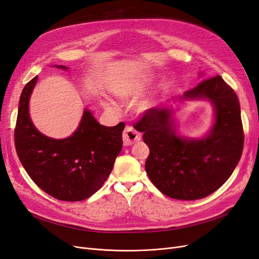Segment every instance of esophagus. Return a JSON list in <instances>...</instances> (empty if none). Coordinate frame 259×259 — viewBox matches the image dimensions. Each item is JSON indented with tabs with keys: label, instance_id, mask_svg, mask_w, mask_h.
Wrapping results in <instances>:
<instances>
[{
	"label": "esophagus",
	"instance_id": "34e87169",
	"mask_svg": "<svg viewBox=\"0 0 259 259\" xmlns=\"http://www.w3.org/2000/svg\"><path fill=\"white\" fill-rule=\"evenodd\" d=\"M141 140V135L132 127L127 126L124 128L122 132V141H123V145L124 146H131L135 143L139 142Z\"/></svg>",
	"mask_w": 259,
	"mask_h": 259
}]
</instances>
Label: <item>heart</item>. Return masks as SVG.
Wrapping results in <instances>:
<instances>
[{
    "label": "heart",
    "mask_w": 259,
    "mask_h": 259,
    "mask_svg": "<svg viewBox=\"0 0 259 259\" xmlns=\"http://www.w3.org/2000/svg\"><path fill=\"white\" fill-rule=\"evenodd\" d=\"M156 75L151 74L149 75L148 78H143V79H140L136 82H132L130 84H127L124 88L119 91V93L117 94L118 97L122 100H130V99H135L137 97H139V96L144 92L145 90V85L147 83H149L150 81L155 80ZM102 105L108 110H112V104L109 102V101H103L102 102ZM152 105H154V100L151 99H147L145 101H142L139 105H138V111L141 112V113H144L146 112L147 110H149Z\"/></svg>",
    "instance_id": "1"
}]
</instances>
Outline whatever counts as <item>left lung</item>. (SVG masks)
<instances>
[{
  "label": "left lung",
  "instance_id": "left-lung-1",
  "mask_svg": "<svg viewBox=\"0 0 259 259\" xmlns=\"http://www.w3.org/2000/svg\"><path fill=\"white\" fill-rule=\"evenodd\" d=\"M186 101H208L213 105V124L203 137L189 138L177 132L172 104L178 107ZM136 129L144 133L143 141L149 147L145 162L149 179L162 193L175 199L194 200L213 193L231 177L242 155L240 104L220 75L147 110Z\"/></svg>",
  "mask_w": 259,
  "mask_h": 259
}]
</instances>
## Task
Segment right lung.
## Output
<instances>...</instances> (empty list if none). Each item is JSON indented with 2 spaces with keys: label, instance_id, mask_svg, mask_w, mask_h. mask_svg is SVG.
<instances>
[{
  "label": "right lung",
  "instance_id": "right-lung-1",
  "mask_svg": "<svg viewBox=\"0 0 259 259\" xmlns=\"http://www.w3.org/2000/svg\"><path fill=\"white\" fill-rule=\"evenodd\" d=\"M55 67L68 70L66 66ZM37 81L35 76L20 96L15 129L17 155L28 176L46 193L60 200L80 202L97 192L108 179L122 147L124 123L105 127L85 108L70 137H47L34 126L30 115Z\"/></svg>",
  "mask_w": 259,
  "mask_h": 259
}]
</instances>
